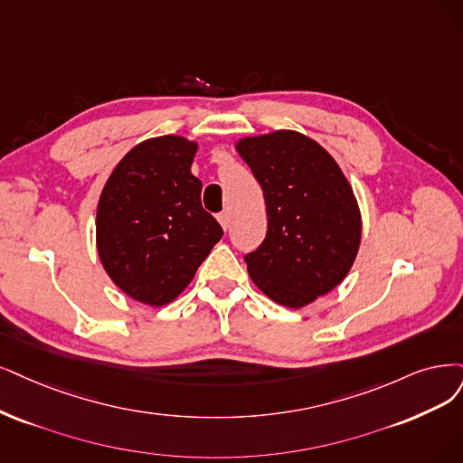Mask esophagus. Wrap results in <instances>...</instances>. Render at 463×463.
I'll return each mask as SVG.
<instances>
[{
    "label": "esophagus",
    "mask_w": 463,
    "mask_h": 463,
    "mask_svg": "<svg viewBox=\"0 0 463 463\" xmlns=\"http://www.w3.org/2000/svg\"><path fill=\"white\" fill-rule=\"evenodd\" d=\"M217 219H219V222H221V227L227 231V229H229V225H231V215H229L227 212H222V213H219V215H217Z\"/></svg>",
    "instance_id": "34e87169"
}]
</instances>
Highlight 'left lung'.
<instances>
[{"label": "left lung", "mask_w": 463, "mask_h": 463, "mask_svg": "<svg viewBox=\"0 0 463 463\" xmlns=\"http://www.w3.org/2000/svg\"><path fill=\"white\" fill-rule=\"evenodd\" d=\"M236 150L267 205L265 241L244 258L250 277L272 301L301 309L354 263L363 221L353 188L330 154L298 131L244 137Z\"/></svg>", "instance_id": "8db88e82"}]
</instances>
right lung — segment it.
<instances>
[{
    "label": "right lung",
    "mask_w": 463,
    "mask_h": 463,
    "mask_svg": "<svg viewBox=\"0 0 463 463\" xmlns=\"http://www.w3.org/2000/svg\"><path fill=\"white\" fill-rule=\"evenodd\" d=\"M198 145L162 135L133 146L114 167L97 205V251L124 294L162 307L191 284L222 229L202 208L191 174Z\"/></svg>",
    "instance_id": "add662e5"
}]
</instances>
